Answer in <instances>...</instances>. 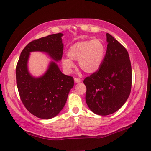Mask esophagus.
I'll list each match as a JSON object with an SVG mask.
<instances>
[{
	"label": "esophagus",
	"instance_id": "34e87169",
	"mask_svg": "<svg viewBox=\"0 0 151 151\" xmlns=\"http://www.w3.org/2000/svg\"><path fill=\"white\" fill-rule=\"evenodd\" d=\"M74 80H75V82L76 83H78V82H80L81 81V79L78 78H76V77L74 78Z\"/></svg>",
	"mask_w": 151,
	"mask_h": 151
}]
</instances>
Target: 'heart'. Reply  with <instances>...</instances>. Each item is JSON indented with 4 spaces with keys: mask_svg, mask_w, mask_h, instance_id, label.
<instances>
[{
    "mask_svg": "<svg viewBox=\"0 0 151 151\" xmlns=\"http://www.w3.org/2000/svg\"><path fill=\"white\" fill-rule=\"evenodd\" d=\"M106 47L101 39L86 40L76 42L70 46L67 56L63 58L62 65L67 73H70L75 65L73 60H78L80 68L86 73H94L100 68L105 55Z\"/></svg>",
    "mask_w": 151,
    "mask_h": 151,
    "instance_id": "b5f03b06",
    "label": "heart"
}]
</instances>
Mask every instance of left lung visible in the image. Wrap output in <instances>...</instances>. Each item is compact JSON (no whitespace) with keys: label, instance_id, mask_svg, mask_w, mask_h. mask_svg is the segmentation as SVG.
Returning a JSON list of instances; mask_svg holds the SVG:
<instances>
[{"label":"left lung","instance_id":"left-lung-1","mask_svg":"<svg viewBox=\"0 0 151 151\" xmlns=\"http://www.w3.org/2000/svg\"><path fill=\"white\" fill-rule=\"evenodd\" d=\"M106 53L100 68L84 80L86 103L99 115L111 114L123 106L132 87L129 53L110 34H106Z\"/></svg>","mask_w":151,"mask_h":151}]
</instances>
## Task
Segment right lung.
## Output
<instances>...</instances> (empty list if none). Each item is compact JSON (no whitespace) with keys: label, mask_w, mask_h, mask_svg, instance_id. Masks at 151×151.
I'll return each instance as SVG.
<instances>
[{"label":"right lung","mask_w":151,"mask_h":151,"mask_svg":"<svg viewBox=\"0 0 151 151\" xmlns=\"http://www.w3.org/2000/svg\"><path fill=\"white\" fill-rule=\"evenodd\" d=\"M62 34L49 35L31 41L22 50L16 66V82L19 96L27 110L35 116L49 119L62 110L73 86L72 76L63 75L54 62H51L44 75L34 78L28 70L30 52L41 51L55 61L62 58Z\"/></svg>","instance_id":"1"}]
</instances>
